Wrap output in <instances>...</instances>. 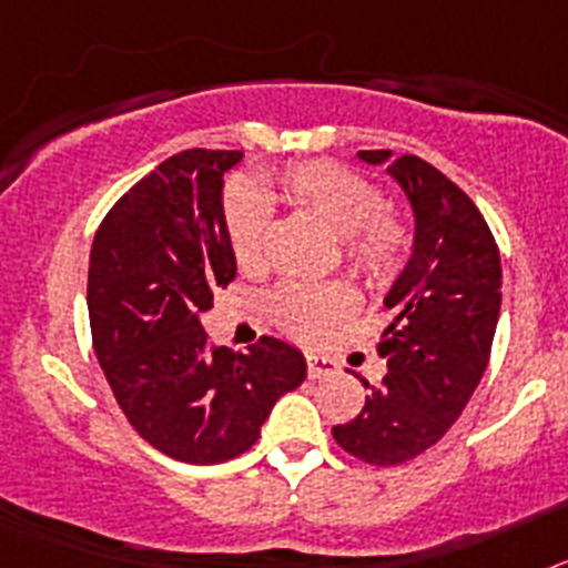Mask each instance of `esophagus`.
<instances>
[{"instance_id": "1", "label": "esophagus", "mask_w": 568, "mask_h": 568, "mask_svg": "<svg viewBox=\"0 0 568 568\" xmlns=\"http://www.w3.org/2000/svg\"><path fill=\"white\" fill-rule=\"evenodd\" d=\"M335 369H338V364H335L333 358H327V355H321V353H307L310 378H324V375H333Z\"/></svg>"}]
</instances>
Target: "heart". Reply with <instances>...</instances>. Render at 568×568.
<instances>
[{"instance_id":"heart-1","label":"heart","mask_w":568,"mask_h":568,"mask_svg":"<svg viewBox=\"0 0 568 568\" xmlns=\"http://www.w3.org/2000/svg\"><path fill=\"white\" fill-rule=\"evenodd\" d=\"M281 193L295 207L307 210L338 239H346L349 267L373 287H386L404 270L409 233L386 213L384 193L369 179L338 162L293 164L278 175ZM227 239L241 270L264 264L270 230L267 202L247 184L227 195ZM270 315L284 333L301 341H318L335 321L353 313L355 298L344 284H304L284 281L267 301Z\"/></svg>"}]
</instances>
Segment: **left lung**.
<instances>
[{
    "mask_svg": "<svg viewBox=\"0 0 568 568\" xmlns=\"http://www.w3.org/2000/svg\"><path fill=\"white\" fill-rule=\"evenodd\" d=\"M386 164L413 204L415 241L386 293L393 321L378 341L386 375L353 420L333 426L344 453L395 466L438 444L489 364L500 315V253L469 195L440 170L393 150H361Z\"/></svg>",
    "mask_w": 568,
    "mask_h": 568,
    "instance_id": "8db88e82",
    "label": "left lung"
}]
</instances>
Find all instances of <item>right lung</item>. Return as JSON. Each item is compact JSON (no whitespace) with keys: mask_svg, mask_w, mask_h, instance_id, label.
<instances>
[{"mask_svg":"<svg viewBox=\"0 0 568 568\" xmlns=\"http://www.w3.org/2000/svg\"><path fill=\"white\" fill-rule=\"evenodd\" d=\"M239 150H184L133 184L99 224L88 270L93 349L130 426L182 464H224L307 378L287 341L210 346L199 315L235 278L224 173Z\"/></svg>","mask_w":568,"mask_h":568,"instance_id":"add662e5","label":"right lung"}]
</instances>
